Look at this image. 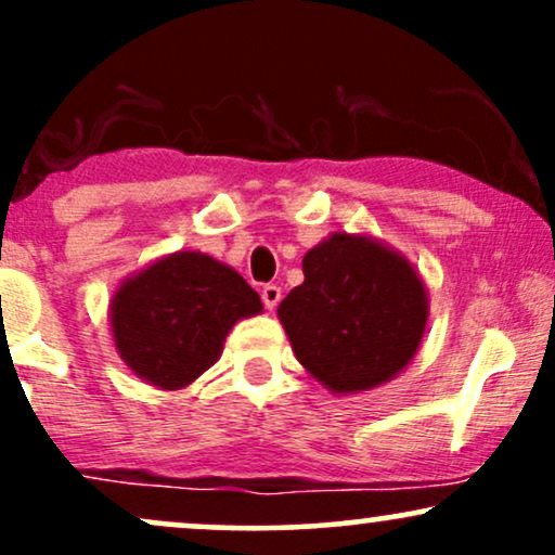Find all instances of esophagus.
I'll return each mask as SVG.
<instances>
[{
  "label": "esophagus",
  "mask_w": 555,
  "mask_h": 555,
  "mask_svg": "<svg viewBox=\"0 0 555 555\" xmlns=\"http://www.w3.org/2000/svg\"><path fill=\"white\" fill-rule=\"evenodd\" d=\"M260 299H263L266 310H273L279 305V299H282V289H279L276 284H266L263 289H260Z\"/></svg>",
  "instance_id": "obj_1"
}]
</instances>
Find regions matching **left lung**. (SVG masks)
<instances>
[{
	"label": "left lung",
	"mask_w": 555,
	"mask_h": 555,
	"mask_svg": "<svg viewBox=\"0 0 555 555\" xmlns=\"http://www.w3.org/2000/svg\"><path fill=\"white\" fill-rule=\"evenodd\" d=\"M305 282L279 305L292 352L336 397L371 391L415 360L428 286L410 258L362 232H334L302 258Z\"/></svg>",
	"instance_id": "8db88e82"
}]
</instances>
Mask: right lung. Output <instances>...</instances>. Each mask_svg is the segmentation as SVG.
Here are the masks:
<instances>
[{"label":"right lung","instance_id":"obj_1","mask_svg":"<svg viewBox=\"0 0 555 555\" xmlns=\"http://www.w3.org/2000/svg\"><path fill=\"white\" fill-rule=\"evenodd\" d=\"M258 313V292L232 266L177 250L119 282L109 326L114 349L140 380L180 391L221 358L234 323Z\"/></svg>","mask_w":555,"mask_h":555}]
</instances>
